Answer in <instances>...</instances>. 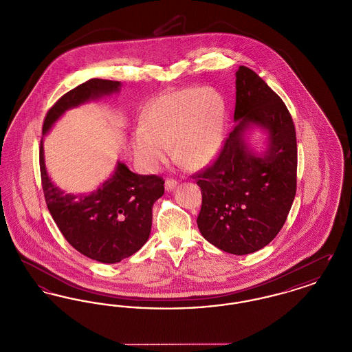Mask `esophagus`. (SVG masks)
Listing matches in <instances>:
<instances>
[{
	"instance_id": "34e87169",
	"label": "esophagus",
	"mask_w": 352,
	"mask_h": 352,
	"mask_svg": "<svg viewBox=\"0 0 352 352\" xmlns=\"http://www.w3.org/2000/svg\"><path fill=\"white\" fill-rule=\"evenodd\" d=\"M175 187H177V182H175L174 179H166V182H165V188H166L168 191H173Z\"/></svg>"
}]
</instances>
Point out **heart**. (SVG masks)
Segmentation results:
<instances>
[{"label": "heart", "instance_id": "b5f03b06", "mask_svg": "<svg viewBox=\"0 0 352 352\" xmlns=\"http://www.w3.org/2000/svg\"><path fill=\"white\" fill-rule=\"evenodd\" d=\"M224 115V101L211 88H184L158 96L145 112L144 126L134 131L137 162L157 170L166 161L171 144L173 154L191 168L206 166L220 148Z\"/></svg>", "mask_w": 352, "mask_h": 352}]
</instances>
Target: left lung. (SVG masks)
I'll use <instances>...</instances> for the list:
<instances>
[{
  "label": "left lung",
  "instance_id": "obj_1",
  "mask_svg": "<svg viewBox=\"0 0 352 352\" xmlns=\"http://www.w3.org/2000/svg\"><path fill=\"white\" fill-rule=\"evenodd\" d=\"M234 131L218 160L198 175L201 236L219 250L250 254L268 245L284 226L297 188V140L280 96L251 68L236 71ZM267 135L263 151L248 133Z\"/></svg>",
  "mask_w": 352,
  "mask_h": 352
}]
</instances>
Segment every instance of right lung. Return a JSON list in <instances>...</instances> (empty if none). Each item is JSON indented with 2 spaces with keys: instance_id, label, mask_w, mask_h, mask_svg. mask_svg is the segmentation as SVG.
Instances as JSON below:
<instances>
[{
  "instance_id": "obj_1",
  "label": "right lung",
  "mask_w": 352,
  "mask_h": 352,
  "mask_svg": "<svg viewBox=\"0 0 352 352\" xmlns=\"http://www.w3.org/2000/svg\"><path fill=\"white\" fill-rule=\"evenodd\" d=\"M120 82L89 79L56 101L43 122V135L68 109L118 94ZM39 165L51 217L68 243L84 256L116 264L141 250L151 231V208L164 192L157 175H140L118 161L115 171L92 192H66L51 181L45 164L43 140Z\"/></svg>"
}]
</instances>
